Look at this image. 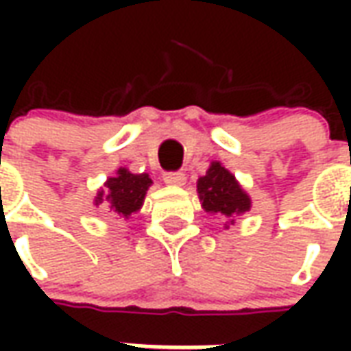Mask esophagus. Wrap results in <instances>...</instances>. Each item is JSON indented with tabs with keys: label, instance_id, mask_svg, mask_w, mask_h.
Segmentation results:
<instances>
[{
	"label": "esophagus",
	"instance_id": "esophagus-1",
	"mask_svg": "<svg viewBox=\"0 0 351 351\" xmlns=\"http://www.w3.org/2000/svg\"><path fill=\"white\" fill-rule=\"evenodd\" d=\"M163 182L169 184V186H184V182H186V175L180 173V171L165 173V175H163Z\"/></svg>",
	"mask_w": 351,
	"mask_h": 351
}]
</instances>
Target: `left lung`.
<instances>
[{
    "instance_id": "left-lung-1",
    "label": "left lung",
    "mask_w": 351,
    "mask_h": 351,
    "mask_svg": "<svg viewBox=\"0 0 351 351\" xmlns=\"http://www.w3.org/2000/svg\"><path fill=\"white\" fill-rule=\"evenodd\" d=\"M197 193L201 205L208 214L235 218L250 210L252 206L248 193L237 182L235 175H231L220 161H213L206 175L199 178ZM231 223H235V220H231Z\"/></svg>"
}]
</instances>
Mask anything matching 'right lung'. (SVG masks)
Segmentation results:
<instances>
[{"instance_id":"add662e5","label":"right lung","mask_w":351,"mask_h":351,"mask_svg":"<svg viewBox=\"0 0 351 351\" xmlns=\"http://www.w3.org/2000/svg\"><path fill=\"white\" fill-rule=\"evenodd\" d=\"M150 176L146 173L133 175L125 167H120L114 176L107 178L105 190L97 191L95 205L107 203V206L118 216L130 218L145 203V195L150 188Z\"/></svg>"}]
</instances>
